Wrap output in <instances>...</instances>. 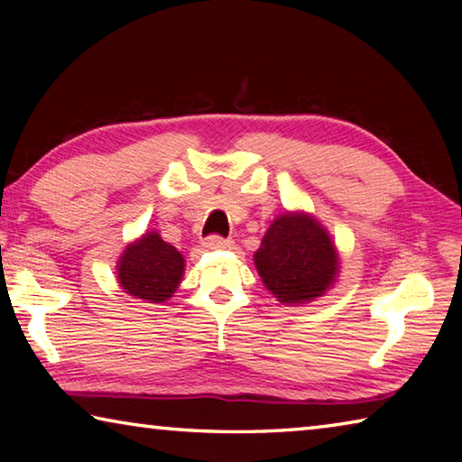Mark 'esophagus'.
<instances>
[{
  "label": "esophagus",
  "instance_id": "obj_1",
  "mask_svg": "<svg viewBox=\"0 0 462 462\" xmlns=\"http://www.w3.org/2000/svg\"><path fill=\"white\" fill-rule=\"evenodd\" d=\"M201 245L206 246V248H226V246H230V245H232V240L217 236V234H212V236L203 238Z\"/></svg>",
  "mask_w": 462,
  "mask_h": 462
}]
</instances>
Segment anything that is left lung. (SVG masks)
Returning a JSON list of instances; mask_svg holds the SVG:
<instances>
[{"label":"left lung","mask_w":462,"mask_h":462,"mask_svg":"<svg viewBox=\"0 0 462 462\" xmlns=\"http://www.w3.org/2000/svg\"><path fill=\"white\" fill-rule=\"evenodd\" d=\"M254 267L281 303L301 306L334 285L340 263L330 234L314 216L285 212L264 232Z\"/></svg>","instance_id":"1"}]
</instances>
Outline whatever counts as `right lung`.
<instances>
[{"label":"right lung","instance_id":"add662e5","mask_svg":"<svg viewBox=\"0 0 462 462\" xmlns=\"http://www.w3.org/2000/svg\"><path fill=\"white\" fill-rule=\"evenodd\" d=\"M116 269L118 283L128 295L146 303H165L181 283L185 259L152 230L126 246Z\"/></svg>","mask_w":462,"mask_h":462}]
</instances>
